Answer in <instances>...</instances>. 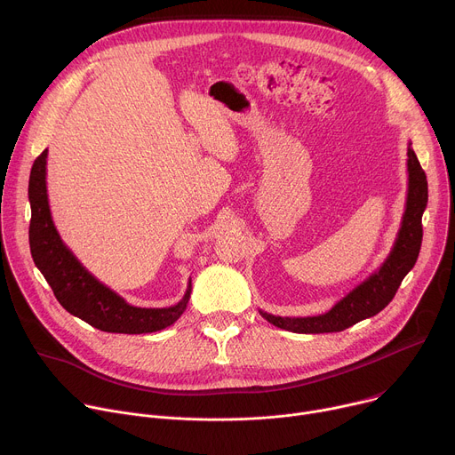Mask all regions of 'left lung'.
Instances as JSON below:
<instances>
[{"label": "left lung", "instance_id": "1", "mask_svg": "<svg viewBox=\"0 0 455 455\" xmlns=\"http://www.w3.org/2000/svg\"><path fill=\"white\" fill-rule=\"evenodd\" d=\"M407 147V172H409V187H407V203L402 217V226L396 235L395 245L384 263L356 285L349 294H346L331 310L321 315L312 317H282L272 315L259 310V315L282 330L294 333H331L342 331L362 319L377 315L384 310L395 298L402 280L407 272L414 267L423 238L421 217L428 201L427 175L411 147Z\"/></svg>", "mask_w": 455, "mask_h": 455}]
</instances>
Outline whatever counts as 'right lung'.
Returning a JSON list of instances; mask_svg holds the SVG:
<instances>
[{"label": "right lung", "instance_id": "obj_1", "mask_svg": "<svg viewBox=\"0 0 455 455\" xmlns=\"http://www.w3.org/2000/svg\"><path fill=\"white\" fill-rule=\"evenodd\" d=\"M48 148L34 161L28 199L30 251L41 275L52 287L57 301L75 317L109 333H152L173 324L187 310L192 294V278L177 305L166 308H141L129 305L122 296L99 282L62 242L48 204L46 190Z\"/></svg>", "mask_w": 455, "mask_h": 455}]
</instances>
